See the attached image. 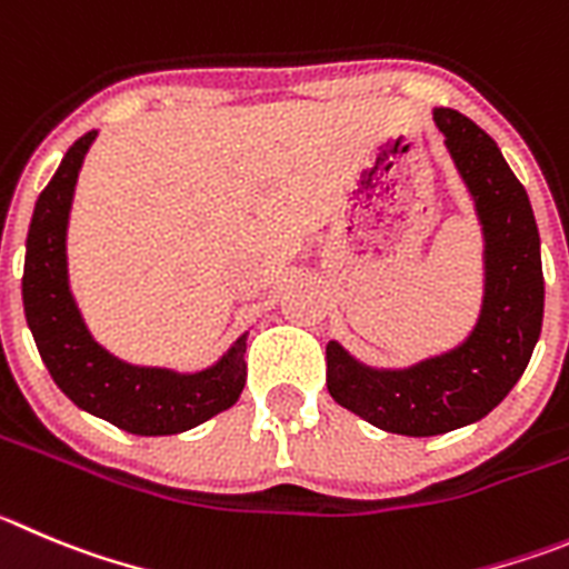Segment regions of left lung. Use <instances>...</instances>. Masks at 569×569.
Instances as JSON below:
<instances>
[{"label": "left lung", "instance_id": "8db88e82", "mask_svg": "<svg viewBox=\"0 0 569 569\" xmlns=\"http://www.w3.org/2000/svg\"><path fill=\"white\" fill-rule=\"evenodd\" d=\"M435 126L477 207L486 238V291L475 331L449 353L405 370H376L328 342V392L385 432L429 438L486 418L525 373L541 333L545 274L539 230L522 182L497 142L466 114L435 109Z\"/></svg>", "mask_w": 569, "mask_h": 569}]
</instances>
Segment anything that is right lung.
<instances>
[{
  "mask_svg": "<svg viewBox=\"0 0 569 569\" xmlns=\"http://www.w3.org/2000/svg\"><path fill=\"white\" fill-rule=\"evenodd\" d=\"M98 131L72 142L36 201L21 300L36 348L63 396L131 435H177L230 410L247 381V333L212 368L177 373L111 357L83 322L69 291L67 224L78 171Z\"/></svg>",
  "mask_w": 569,
  "mask_h": 569,
  "instance_id": "add662e5",
  "label": "right lung"
}]
</instances>
